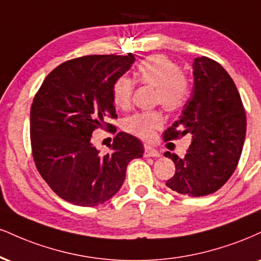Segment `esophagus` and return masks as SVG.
Returning <instances> with one entry per match:
<instances>
[{
    "instance_id": "obj_1",
    "label": "esophagus",
    "mask_w": 261,
    "mask_h": 261,
    "mask_svg": "<svg viewBox=\"0 0 261 261\" xmlns=\"http://www.w3.org/2000/svg\"><path fill=\"white\" fill-rule=\"evenodd\" d=\"M144 156H154V158H156V156H161V153L153 148V147L146 146L144 147Z\"/></svg>"
}]
</instances>
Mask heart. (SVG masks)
<instances>
[{
	"label": "heart",
	"mask_w": 261,
	"mask_h": 261,
	"mask_svg": "<svg viewBox=\"0 0 261 261\" xmlns=\"http://www.w3.org/2000/svg\"><path fill=\"white\" fill-rule=\"evenodd\" d=\"M139 83L155 89L154 100L165 111L176 112L186 105L190 96V83L180 67L165 56H150L139 64L135 73ZM135 89V81L122 75L113 84V102L119 108L125 109L130 105ZM124 126L130 134L149 141L155 136V131L163 126V117L159 112H143L128 117Z\"/></svg>",
	"instance_id": "heart-1"
}]
</instances>
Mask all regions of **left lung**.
<instances>
[{
	"label": "left lung",
	"mask_w": 261,
	"mask_h": 261,
	"mask_svg": "<svg viewBox=\"0 0 261 261\" xmlns=\"http://www.w3.org/2000/svg\"><path fill=\"white\" fill-rule=\"evenodd\" d=\"M194 86L164 140L190 134V148L182 158L165 152L175 164L166 186L188 197H203L224 186L236 170L246 140L247 118L241 96L227 71L208 57L193 61Z\"/></svg>",
	"instance_id": "1"
}]
</instances>
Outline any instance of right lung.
Here are the masks:
<instances>
[{
  "instance_id": "1",
  "label": "right lung",
  "mask_w": 261,
  "mask_h": 261,
  "mask_svg": "<svg viewBox=\"0 0 261 261\" xmlns=\"http://www.w3.org/2000/svg\"><path fill=\"white\" fill-rule=\"evenodd\" d=\"M135 57L95 55L62 63L46 76L30 109L35 165L52 191L69 203L96 206L120 190L127 164L141 158L142 142L119 133L105 155L91 142L96 128L114 133L112 89Z\"/></svg>"
}]
</instances>
